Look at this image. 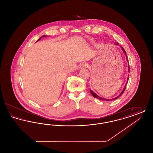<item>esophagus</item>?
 Masks as SVG:
<instances>
[{
	"mask_svg": "<svg viewBox=\"0 0 153 153\" xmlns=\"http://www.w3.org/2000/svg\"><path fill=\"white\" fill-rule=\"evenodd\" d=\"M87 66V64L85 62H81L79 66V68L80 69H82V68H86Z\"/></svg>",
	"mask_w": 153,
	"mask_h": 153,
	"instance_id": "1",
	"label": "esophagus"
}]
</instances>
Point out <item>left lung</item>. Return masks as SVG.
I'll use <instances>...</instances> for the list:
<instances>
[{
	"mask_svg": "<svg viewBox=\"0 0 153 153\" xmlns=\"http://www.w3.org/2000/svg\"><path fill=\"white\" fill-rule=\"evenodd\" d=\"M118 43H117V42H115V45H118ZM121 48H122V50H123V51H124V53H125V54H126V57H127V56H126V51H124V49L121 46ZM127 59L128 60V59L127 58ZM128 72H130V66H129V64H128ZM128 77H129V75H128ZM128 80H127V83H126V85H125V87L124 88L123 90L122 91V92H121V94H120V95H119L118 96H117V97H115V98H114V99H113L112 100H115V99H117V98H118L119 96H120L121 95H122V94H123L124 92V91H125V89H126V85H127V82H128ZM90 91H91V94L92 95V96L94 97H96V98H97V99H99V100H106V101H111V100H112V99L111 100H109V99H103V98H102L101 97H99V96H97V95H96V94H95L93 91H92L91 90H90Z\"/></svg>",
	"mask_w": 153,
	"mask_h": 153,
	"instance_id": "8db88e82",
	"label": "left lung"
}]
</instances>
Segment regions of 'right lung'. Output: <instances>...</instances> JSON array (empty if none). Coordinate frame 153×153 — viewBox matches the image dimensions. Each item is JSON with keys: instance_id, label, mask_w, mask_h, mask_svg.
I'll return each mask as SVG.
<instances>
[{"instance_id": "add662e5", "label": "right lung", "mask_w": 153, "mask_h": 153, "mask_svg": "<svg viewBox=\"0 0 153 153\" xmlns=\"http://www.w3.org/2000/svg\"><path fill=\"white\" fill-rule=\"evenodd\" d=\"M44 36H42V37H41V38H39V39H38V40H37V41H39V40H40V39H41V38H42V37H44Z\"/></svg>"}]
</instances>
